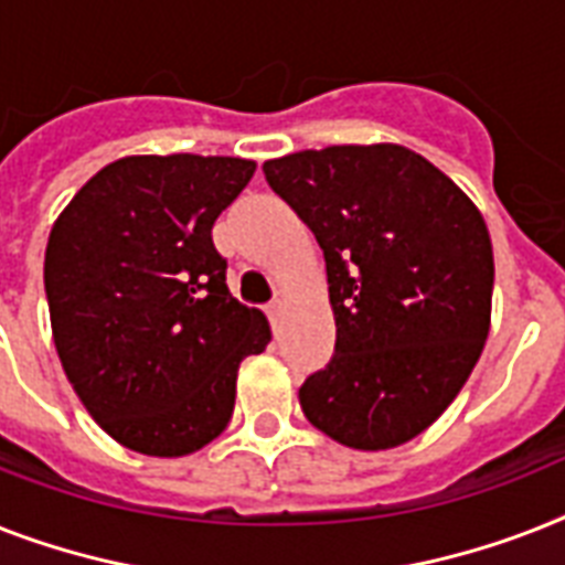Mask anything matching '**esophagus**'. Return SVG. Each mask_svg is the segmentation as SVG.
Instances as JSON below:
<instances>
[{
    "label": "esophagus",
    "mask_w": 565,
    "mask_h": 565,
    "mask_svg": "<svg viewBox=\"0 0 565 565\" xmlns=\"http://www.w3.org/2000/svg\"><path fill=\"white\" fill-rule=\"evenodd\" d=\"M267 316H269V322H273V328H278V322H281V316H284V301H273V305L267 307Z\"/></svg>",
    "instance_id": "obj_1"
}]
</instances>
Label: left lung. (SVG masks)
Segmentation results:
<instances>
[{"instance_id": "8db88e82", "label": "left lung", "mask_w": 565, "mask_h": 565, "mask_svg": "<svg viewBox=\"0 0 565 565\" xmlns=\"http://www.w3.org/2000/svg\"><path fill=\"white\" fill-rule=\"evenodd\" d=\"M324 252L337 348L305 380L307 420L392 449L444 415L490 330L493 246L479 209L401 145H333L264 162Z\"/></svg>"}]
</instances>
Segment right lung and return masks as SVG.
<instances>
[{
	"label": "right lung",
	"mask_w": 565,
	"mask_h": 565,
	"mask_svg": "<svg viewBox=\"0 0 565 565\" xmlns=\"http://www.w3.org/2000/svg\"><path fill=\"white\" fill-rule=\"evenodd\" d=\"M252 173L255 162L235 156H124L52 226L54 348L121 447L177 458L214 441L235 412L241 362L273 339L267 316L228 292L211 241Z\"/></svg>",
	"instance_id": "1"
}]
</instances>
